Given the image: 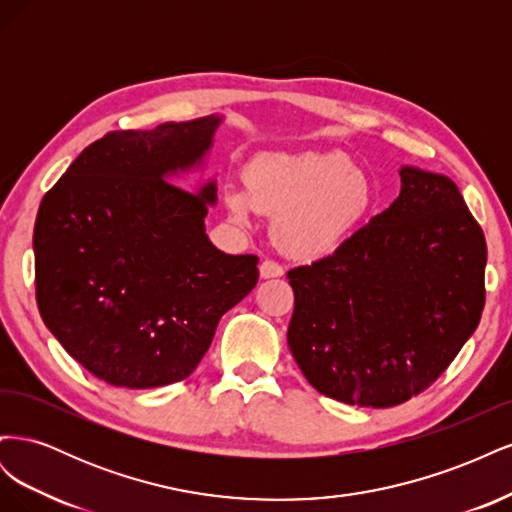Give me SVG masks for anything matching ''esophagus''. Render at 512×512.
Returning a JSON list of instances; mask_svg holds the SVG:
<instances>
[{
  "mask_svg": "<svg viewBox=\"0 0 512 512\" xmlns=\"http://www.w3.org/2000/svg\"><path fill=\"white\" fill-rule=\"evenodd\" d=\"M258 271H260V280H273V277H282L284 275V269L277 265V262H273V260H262Z\"/></svg>",
  "mask_w": 512,
  "mask_h": 512,
  "instance_id": "1",
  "label": "esophagus"
}]
</instances>
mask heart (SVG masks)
<instances>
[{
    "label": "heart",
    "instance_id": "b5f03b06",
    "mask_svg": "<svg viewBox=\"0 0 512 512\" xmlns=\"http://www.w3.org/2000/svg\"><path fill=\"white\" fill-rule=\"evenodd\" d=\"M245 188L224 192L228 218L252 228L258 213L273 222L277 250L294 260L329 256L363 222L374 188L344 153H258L245 166Z\"/></svg>",
    "mask_w": 512,
    "mask_h": 512
}]
</instances>
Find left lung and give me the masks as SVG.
Segmentation results:
<instances>
[{"label": "left lung", "instance_id": "left-lung-1", "mask_svg": "<svg viewBox=\"0 0 512 512\" xmlns=\"http://www.w3.org/2000/svg\"><path fill=\"white\" fill-rule=\"evenodd\" d=\"M389 209L331 256L288 271V346L307 382L391 408L451 365L485 307L487 245L453 179L401 166Z\"/></svg>", "mask_w": 512, "mask_h": 512}]
</instances>
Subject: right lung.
<instances>
[{
    "label": "right lung",
    "mask_w": 512,
    "mask_h": 512,
    "mask_svg": "<svg viewBox=\"0 0 512 512\" xmlns=\"http://www.w3.org/2000/svg\"><path fill=\"white\" fill-rule=\"evenodd\" d=\"M224 115L123 130L89 145L46 192L34 228L36 299L57 342L89 374L126 389L188 378L220 318L258 282L256 256L215 247L205 170Z\"/></svg>",
    "instance_id": "right-lung-1"
}]
</instances>
